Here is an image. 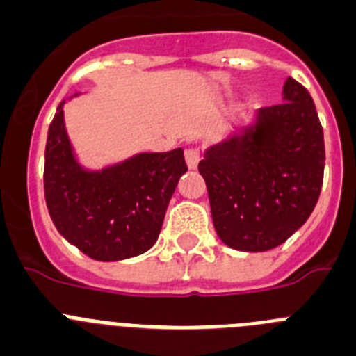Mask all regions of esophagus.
<instances>
[{
  "label": "esophagus",
  "mask_w": 356,
  "mask_h": 356,
  "mask_svg": "<svg viewBox=\"0 0 356 356\" xmlns=\"http://www.w3.org/2000/svg\"><path fill=\"white\" fill-rule=\"evenodd\" d=\"M184 156L188 168H190V170H195L198 166V163H200V150L195 149V147H190V149H186Z\"/></svg>",
  "instance_id": "1"
}]
</instances>
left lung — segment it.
Segmentation results:
<instances>
[{"instance_id":"obj_1","label":"left lung","mask_w":356,"mask_h":356,"mask_svg":"<svg viewBox=\"0 0 356 356\" xmlns=\"http://www.w3.org/2000/svg\"><path fill=\"white\" fill-rule=\"evenodd\" d=\"M218 236L241 252L282 245L309 220L325 174V138L309 90L287 78L284 102L257 111L198 163Z\"/></svg>"}]
</instances>
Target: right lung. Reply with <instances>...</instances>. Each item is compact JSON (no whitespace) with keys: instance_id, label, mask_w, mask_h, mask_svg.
<instances>
[{"instance_id":"add662e5","label":"right lung","mask_w":356,"mask_h":356,"mask_svg":"<svg viewBox=\"0 0 356 356\" xmlns=\"http://www.w3.org/2000/svg\"><path fill=\"white\" fill-rule=\"evenodd\" d=\"M63 102L49 126L44 193L63 238L95 261H122L152 248L182 174L184 150L143 152L101 172L85 170L72 154Z\"/></svg>"}]
</instances>
